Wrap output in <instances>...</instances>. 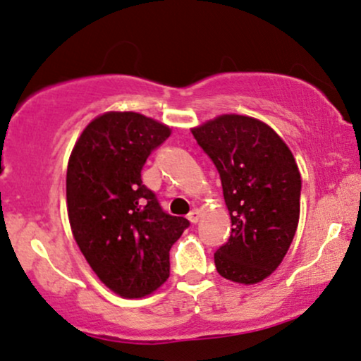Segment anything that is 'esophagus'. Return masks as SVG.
<instances>
[{
  "label": "esophagus",
  "mask_w": 361,
  "mask_h": 361,
  "mask_svg": "<svg viewBox=\"0 0 361 361\" xmlns=\"http://www.w3.org/2000/svg\"><path fill=\"white\" fill-rule=\"evenodd\" d=\"M188 220L191 223H198L200 220V209H193V212L188 213Z\"/></svg>",
  "instance_id": "esophagus-1"
}]
</instances>
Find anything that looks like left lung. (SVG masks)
<instances>
[{
  "mask_svg": "<svg viewBox=\"0 0 361 361\" xmlns=\"http://www.w3.org/2000/svg\"><path fill=\"white\" fill-rule=\"evenodd\" d=\"M220 173L231 235L214 253L226 280L252 285L271 275L293 241L302 176L285 141L263 121L223 115L191 130Z\"/></svg>",
  "mask_w": 361,
  "mask_h": 361,
  "instance_id": "1",
  "label": "left lung"
}]
</instances>
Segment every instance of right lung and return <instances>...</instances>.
Wrapping results in <instances>:
<instances>
[{"label":"right lung","mask_w":361,"mask_h":361,"mask_svg":"<svg viewBox=\"0 0 361 361\" xmlns=\"http://www.w3.org/2000/svg\"><path fill=\"white\" fill-rule=\"evenodd\" d=\"M170 128L133 111H109L76 141L66 171L68 216L99 280L126 298L147 296L170 276V250L190 226L143 185L141 170Z\"/></svg>","instance_id":"1"}]
</instances>
